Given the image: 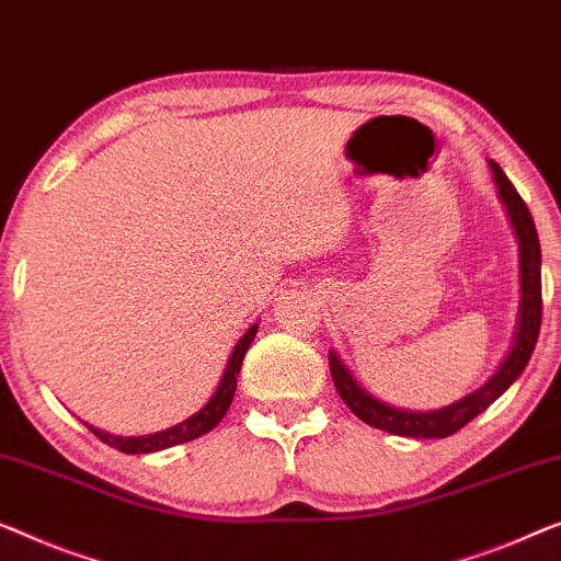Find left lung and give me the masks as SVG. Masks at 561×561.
<instances>
[{
	"mask_svg": "<svg viewBox=\"0 0 561 561\" xmlns=\"http://www.w3.org/2000/svg\"><path fill=\"white\" fill-rule=\"evenodd\" d=\"M493 176H496L499 194L503 205L508 209L511 222H514L518 250H522V313H518V329L514 346L506 359L501 362L496 375H493L481 389H476L473 394L462 397V400L448 404V408L435 410V412H410V410H397L389 404L379 402L369 392L356 385L354 377L348 375V369L339 362V356L329 354V369L334 377L336 392L341 400L346 402V408L354 412L356 417L367 422V425L385 430V433L402 435V437H448L458 433L460 427H466L470 420L481 415L483 410H489L506 389L514 385L518 375L529 364L534 346H537L539 329H541V248H539V234L534 217L522 199V194L516 192V186L503 174V169L491 161Z\"/></svg>",
	"mask_w": 561,
	"mask_h": 561,
	"instance_id": "obj_1",
	"label": "left lung"
}]
</instances>
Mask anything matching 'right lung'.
Listing matches in <instances>:
<instances>
[{
    "label": "right lung",
    "mask_w": 561,
    "mask_h": 561,
    "mask_svg": "<svg viewBox=\"0 0 561 561\" xmlns=\"http://www.w3.org/2000/svg\"><path fill=\"white\" fill-rule=\"evenodd\" d=\"M255 334H257V327H250L248 334L238 341V346H234L230 362H227L222 381H220V387H217V392L213 394V400H209L205 408H202L197 415H192L190 420H184V422H180V425H174L169 430H161V433L144 435V437L111 435V433H103V430L91 427V425H88V430H91V433L99 437V440H103L105 445H111V448H116L121 453H128V456H136V453H157V450L172 448V445L190 443V440H194V437L209 433V430H213L217 422L225 417V412L230 410L234 387H238L240 364H242V359H245V352H248V346L253 344Z\"/></svg>",
    "instance_id": "obj_1"
}]
</instances>
